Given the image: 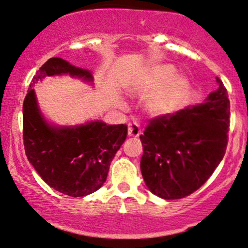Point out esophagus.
<instances>
[{
  "label": "esophagus",
  "mask_w": 248,
  "mask_h": 248,
  "mask_svg": "<svg viewBox=\"0 0 248 248\" xmlns=\"http://www.w3.org/2000/svg\"><path fill=\"white\" fill-rule=\"evenodd\" d=\"M141 134V128L140 124H136V122H130L128 124V135L133 136V138H138Z\"/></svg>",
  "instance_id": "34e87169"
}]
</instances>
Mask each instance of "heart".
Listing matches in <instances>:
<instances>
[{"instance_id": "1", "label": "heart", "mask_w": 248, "mask_h": 248, "mask_svg": "<svg viewBox=\"0 0 248 248\" xmlns=\"http://www.w3.org/2000/svg\"><path fill=\"white\" fill-rule=\"evenodd\" d=\"M175 76V70L169 65L154 67L150 72L144 77L141 81V87L143 90H155V88L163 87L167 82H169ZM187 82L186 79L177 78L171 84L163 87L161 91L156 92L147 101V109L152 114L160 115L170 112L175 106L176 101L182 93L186 90Z\"/></svg>"}]
</instances>
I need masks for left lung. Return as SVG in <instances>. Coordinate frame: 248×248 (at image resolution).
Listing matches in <instances>:
<instances>
[{"mask_svg": "<svg viewBox=\"0 0 248 248\" xmlns=\"http://www.w3.org/2000/svg\"><path fill=\"white\" fill-rule=\"evenodd\" d=\"M203 104L149 120L140 136L141 172L148 189L163 199L190 196L223 160L230 127V100L223 81Z\"/></svg>", "mask_w": 248, "mask_h": 248, "instance_id": "8db88e82", "label": "left lung"}]
</instances>
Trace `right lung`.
I'll return each mask as SVG.
<instances>
[{"mask_svg": "<svg viewBox=\"0 0 248 248\" xmlns=\"http://www.w3.org/2000/svg\"><path fill=\"white\" fill-rule=\"evenodd\" d=\"M69 73L92 80L87 70L62 58H50L37 71L23 102V140L28 160L43 181L57 191L84 197L106 182L110 162L127 138L126 124L92 121L76 127H51L45 122L32 86L46 76Z\"/></svg>", "mask_w": 248, "mask_h": 248, "instance_id": "right-lung-1", "label": "right lung"}]
</instances>
